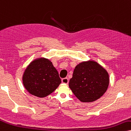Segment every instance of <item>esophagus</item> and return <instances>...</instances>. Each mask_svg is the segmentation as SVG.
Masks as SVG:
<instances>
[{
    "instance_id": "34e87169",
    "label": "esophagus",
    "mask_w": 131,
    "mask_h": 131,
    "mask_svg": "<svg viewBox=\"0 0 131 131\" xmlns=\"http://www.w3.org/2000/svg\"><path fill=\"white\" fill-rule=\"evenodd\" d=\"M62 83L64 84H68L69 83V79L67 78H64L62 79Z\"/></svg>"
}]
</instances>
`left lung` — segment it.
I'll use <instances>...</instances> for the list:
<instances>
[{
    "label": "left lung",
    "mask_w": 131,
    "mask_h": 131,
    "mask_svg": "<svg viewBox=\"0 0 131 131\" xmlns=\"http://www.w3.org/2000/svg\"><path fill=\"white\" fill-rule=\"evenodd\" d=\"M109 84V74L106 69L95 61L90 60L76 66L69 85L80 101L91 103L104 95Z\"/></svg>",
    "instance_id": "obj_1"
}]
</instances>
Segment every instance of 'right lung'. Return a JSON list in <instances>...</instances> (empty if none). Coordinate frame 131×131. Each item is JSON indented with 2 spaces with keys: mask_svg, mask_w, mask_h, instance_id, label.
I'll list each match as a JSON object with an SVG mask.
<instances>
[{
  "mask_svg": "<svg viewBox=\"0 0 131 131\" xmlns=\"http://www.w3.org/2000/svg\"><path fill=\"white\" fill-rule=\"evenodd\" d=\"M22 81L30 94L39 98H44L53 92L61 83L52 62L44 58L30 62L24 72Z\"/></svg>",
  "mask_w": 131,
  "mask_h": 131,
  "instance_id": "add662e5",
  "label": "right lung"
}]
</instances>
